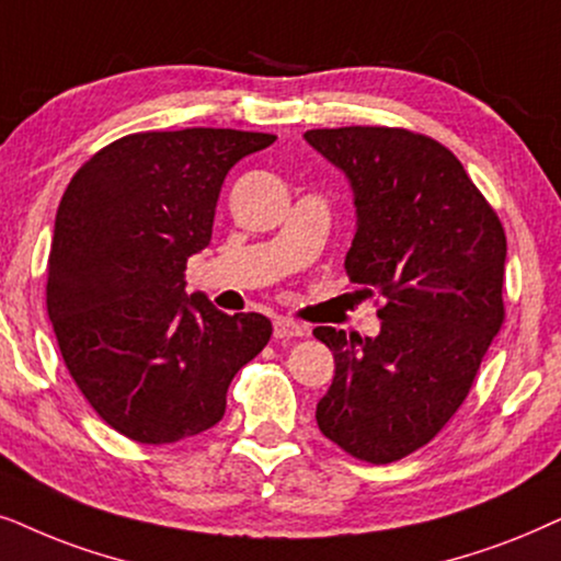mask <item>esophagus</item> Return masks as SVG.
Masks as SVG:
<instances>
[{"instance_id":"esophagus-1","label":"esophagus","mask_w":561,"mask_h":561,"mask_svg":"<svg viewBox=\"0 0 561 561\" xmlns=\"http://www.w3.org/2000/svg\"><path fill=\"white\" fill-rule=\"evenodd\" d=\"M300 335H305V325L295 323V320H289V318L274 320V339L289 341V339H300Z\"/></svg>"}]
</instances>
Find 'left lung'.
Instances as JSON below:
<instances>
[{
    "mask_svg": "<svg viewBox=\"0 0 561 561\" xmlns=\"http://www.w3.org/2000/svg\"><path fill=\"white\" fill-rule=\"evenodd\" d=\"M305 140L354 190L348 279L385 300L377 339L312 331L335 358L316 421L351 457L390 465L428 444L472 390L505 320V230L438 140L377 125Z\"/></svg>",
    "mask_w": 561,
    "mask_h": 561,
    "instance_id": "obj_1",
    "label": "left lung"
}]
</instances>
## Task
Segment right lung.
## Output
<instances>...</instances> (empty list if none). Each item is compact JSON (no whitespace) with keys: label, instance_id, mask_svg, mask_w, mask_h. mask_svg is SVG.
<instances>
[{"label":"right lung","instance_id":"obj_1","mask_svg":"<svg viewBox=\"0 0 561 561\" xmlns=\"http://www.w3.org/2000/svg\"><path fill=\"white\" fill-rule=\"evenodd\" d=\"M276 136L230 128L133 133L66 186L46 305L66 369L104 423L138 444L213 428L228 387L272 339L259 312L186 295L184 268L213 238L226 174Z\"/></svg>","mask_w":561,"mask_h":561}]
</instances>
